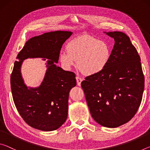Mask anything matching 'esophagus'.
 Segmentation results:
<instances>
[{"label":"esophagus","instance_id":"obj_1","mask_svg":"<svg viewBox=\"0 0 150 150\" xmlns=\"http://www.w3.org/2000/svg\"><path fill=\"white\" fill-rule=\"evenodd\" d=\"M76 80H77V85L78 86H81V82H82L83 79L81 78V77H79V76H77V77H76Z\"/></svg>","mask_w":150,"mask_h":150}]
</instances>
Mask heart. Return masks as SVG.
Returning a JSON list of instances; mask_svg holds the SVG:
<instances>
[{
	"instance_id": "1",
	"label": "heart",
	"mask_w": 150,
	"mask_h": 150,
	"mask_svg": "<svg viewBox=\"0 0 150 150\" xmlns=\"http://www.w3.org/2000/svg\"><path fill=\"white\" fill-rule=\"evenodd\" d=\"M65 52L59 57L62 67L69 70L78 64L83 74L94 75L103 71L110 60L112 48L107 42L85 35L67 42Z\"/></svg>"
}]
</instances>
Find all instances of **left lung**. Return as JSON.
I'll use <instances>...</instances> for the list:
<instances>
[{
    "mask_svg": "<svg viewBox=\"0 0 150 150\" xmlns=\"http://www.w3.org/2000/svg\"><path fill=\"white\" fill-rule=\"evenodd\" d=\"M106 34L115 40L110 60L98 74L81 82L91 115L108 128L127 123L136 115L144 89L140 57L128 36L121 32Z\"/></svg>",
    "mask_w": 150,
    "mask_h": 150,
    "instance_id": "left-lung-1",
    "label": "left lung"
}]
</instances>
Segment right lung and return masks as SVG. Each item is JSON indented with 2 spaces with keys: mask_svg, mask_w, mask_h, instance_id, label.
Wrapping results in <instances>:
<instances>
[{
  "mask_svg": "<svg viewBox=\"0 0 150 150\" xmlns=\"http://www.w3.org/2000/svg\"><path fill=\"white\" fill-rule=\"evenodd\" d=\"M71 35V32L55 31L32 38L17 55L11 76L12 98L20 115L32 128L53 131L67 118L69 93L77 83L75 74L55 63L58 62L63 44ZM28 57L48 59V69L41 85L30 90L20 73L22 62Z\"/></svg>",
  "mask_w": 150,
  "mask_h": 150,
  "instance_id": "obj_1",
  "label": "right lung"
}]
</instances>
